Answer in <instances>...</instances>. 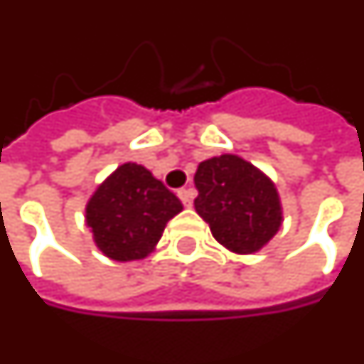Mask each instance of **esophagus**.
<instances>
[{
  "label": "esophagus",
  "mask_w": 364,
  "mask_h": 364,
  "mask_svg": "<svg viewBox=\"0 0 364 364\" xmlns=\"http://www.w3.org/2000/svg\"><path fill=\"white\" fill-rule=\"evenodd\" d=\"M177 197L181 199V203L185 207H191L193 205V197H195V191L193 189H179L177 191Z\"/></svg>",
  "instance_id": "esophagus-1"
}]
</instances>
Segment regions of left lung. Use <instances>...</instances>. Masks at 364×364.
<instances>
[{"instance_id": "8db88e82", "label": "left lung", "mask_w": 364, "mask_h": 364, "mask_svg": "<svg viewBox=\"0 0 364 364\" xmlns=\"http://www.w3.org/2000/svg\"><path fill=\"white\" fill-rule=\"evenodd\" d=\"M195 208L218 242L236 254L260 250L282 225L274 183L242 157L225 154L197 167Z\"/></svg>"}]
</instances>
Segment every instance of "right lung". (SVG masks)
Returning <instances> with one entry per match:
<instances>
[{
    "mask_svg": "<svg viewBox=\"0 0 364 364\" xmlns=\"http://www.w3.org/2000/svg\"><path fill=\"white\" fill-rule=\"evenodd\" d=\"M181 200L144 165H120L86 205V225L108 258L139 260L156 248Z\"/></svg>",
    "mask_w": 364,
    "mask_h": 364,
    "instance_id": "add662e5",
    "label": "right lung"
}]
</instances>
